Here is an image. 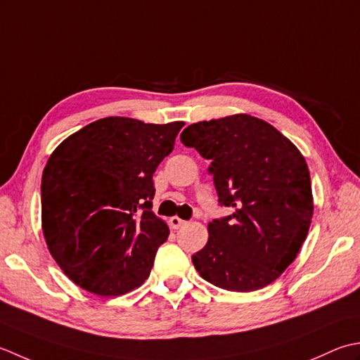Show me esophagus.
<instances>
[{
	"instance_id": "obj_1",
	"label": "esophagus",
	"mask_w": 360,
	"mask_h": 360,
	"mask_svg": "<svg viewBox=\"0 0 360 360\" xmlns=\"http://www.w3.org/2000/svg\"><path fill=\"white\" fill-rule=\"evenodd\" d=\"M169 224H171L172 229L177 230V229H181L183 225H186L188 222H186V221H183V219H180V217H177V216H174V217H171V219H169Z\"/></svg>"
}]
</instances>
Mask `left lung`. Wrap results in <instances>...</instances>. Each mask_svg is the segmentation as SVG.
<instances>
[{"instance_id":"8db88e82","label":"left lung","mask_w":360,"mask_h":360,"mask_svg":"<svg viewBox=\"0 0 360 360\" xmlns=\"http://www.w3.org/2000/svg\"><path fill=\"white\" fill-rule=\"evenodd\" d=\"M180 139L211 161L219 205L233 210L208 224L207 245L191 256L194 267L221 289H262L297 258L309 231L314 203L304 157L250 115L191 124Z\"/></svg>"}]
</instances>
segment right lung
<instances>
[{"label": "right lung", "mask_w": 360, "mask_h": 360, "mask_svg": "<svg viewBox=\"0 0 360 360\" xmlns=\"http://www.w3.org/2000/svg\"><path fill=\"white\" fill-rule=\"evenodd\" d=\"M183 126L110 116L68 136L49 157L41 177L43 234L72 283L115 297L149 276L169 236L152 212V177Z\"/></svg>", "instance_id": "1"}]
</instances>
